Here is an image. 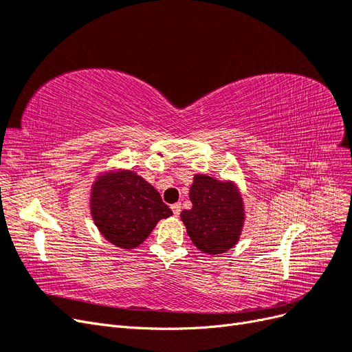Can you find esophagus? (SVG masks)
Instances as JSON below:
<instances>
[{
  "mask_svg": "<svg viewBox=\"0 0 352 352\" xmlns=\"http://www.w3.org/2000/svg\"><path fill=\"white\" fill-rule=\"evenodd\" d=\"M180 208H182V206H180L179 202H176V204L172 206V211H173V214H175L176 217L180 214Z\"/></svg>",
  "mask_w": 352,
  "mask_h": 352,
  "instance_id": "esophagus-1",
  "label": "esophagus"
}]
</instances>
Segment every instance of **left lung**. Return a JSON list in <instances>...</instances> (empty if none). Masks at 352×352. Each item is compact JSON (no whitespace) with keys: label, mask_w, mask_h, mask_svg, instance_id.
I'll use <instances>...</instances> for the list:
<instances>
[{"label":"left lung","mask_w":352,"mask_h":352,"mask_svg":"<svg viewBox=\"0 0 352 352\" xmlns=\"http://www.w3.org/2000/svg\"><path fill=\"white\" fill-rule=\"evenodd\" d=\"M192 208L180 212L188 235L204 254L216 255L238 243L245 225V206L233 180L194 175L189 189Z\"/></svg>","instance_id":"left-lung-1"}]
</instances>
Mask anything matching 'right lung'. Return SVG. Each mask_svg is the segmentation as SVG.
<instances>
[{
    "mask_svg": "<svg viewBox=\"0 0 352 352\" xmlns=\"http://www.w3.org/2000/svg\"><path fill=\"white\" fill-rule=\"evenodd\" d=\"M89 208L101 235L123 250L140 247L160 220L173 214L158 190L129 168L107 170L95 177Z\"/></svg>",
    "mask_w": 352,
    "mask_h": 352,
    "instance_id": "1",
    "label": "right lung"
}]
</instances>
